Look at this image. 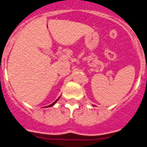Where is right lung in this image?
<instances>
[{
    "mask_svg": "<svg viewBox=\"0 0 147 147\" xmlns=\"http://www.w3.org/2000/svg\"><path fill=\"white\" fill-rule=\"evenodd\" d=\"M59 98H60V97H59ZM59 98H58V99H57V100H55V101L54 102H53V103H52V104H51V105H49V106H47V107H53V105H55V103H56V102H57V100H59Z\"/></svg>",
    "mask_w": 147,
    "mask_h": 147,
    "instance_id": "obj_1",
    "label": "right lung"
}]
</instances>
